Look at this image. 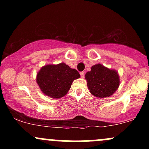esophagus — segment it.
<instances>
[{
    "instance_id": "esophagus-1",
    "label": "esophagus",
    "mask_w": 149,
    "mask_h": 149,
    "mask_svg": "<svg viewBox=\"0 0 149 149\" xmlns=\"http://www.w3.org/2000/svg\"><path fill=\"white\" fill-rule=\"evenodd\" d=\"M80 76H81V78H83L85 77V72H84V71H82V72H80Z\"/></svg>"
}]
</instances>
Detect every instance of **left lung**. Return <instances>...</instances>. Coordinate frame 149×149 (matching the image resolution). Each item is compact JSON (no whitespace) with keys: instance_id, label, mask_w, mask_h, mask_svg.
Instances as JSON below:
<instances>
[{"instance_id":"obj_1","label":"left lung","mask_w":149,"mask_h":149,"mask_svg":"<svg viewBox=\"0 0 149 149\" xmlns=\"http://www.w3.org/2000/svg\"><path fill=\"white\" fill-rule=\"evenodd\" d=\"M90 92L100 98L110 97L119 86L118 72L104 67L102 64L92 66L91 71L85 74Z\"/></svg>"}]
</instances>
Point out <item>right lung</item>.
Here are the masks:
<instances>
[{"label": "right lung", "instance_id": "obj_1", "mask_svg": "<svg viewBox=\"0 0 149 149\" xmlns=\"http://www.w3.org/2000/svg\"><path fill=\"white\" fill-rule=\"evenodd\" d=\"M80 73L64 63L46 65L37 74L36 81L41 91L52 98H60L66 95Z\"/></svg>", "mask_w": 149, "mask_h": 149}]
</instances>
